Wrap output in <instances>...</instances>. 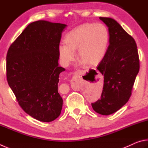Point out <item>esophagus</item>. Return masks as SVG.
I'll list each match as a JSON object with an SVG mask.
<instances>
[{
  "label": "esophagus",
  "mask_w": 148,
  "mask_h": 148,
  "mask_svg": "<svg viewBox=\"0 0 148 148\" xmlns=\"http://www.w3.org/2000/svg\"><path fill=\"white\" fill-rule=\"evenodd\" d=\"M84 71H77L74 73L73 77H72V79L71 80V86L72 89H79L78 86H77V81L79 79V77H81L82 74H83Z\"/></svg>",
  "instance_id": "obj_1"
}]
</instances>
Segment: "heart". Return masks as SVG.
Wrapping results in <instances>:
<instances>
[{
    "label": "heart",
    "instance_id": "obj_1",
    "mask_svg": "<svg viewBox=\"0 0 148 148\" xmlns=\"http://www.w3.org/2000/svg\"><path fill=\"white\" fill-rule=\"evenodd\" d=\"M65 44L59 46V53L62 62L69 64L76 57L82 64L95 66L99 64L106 53L109 42V32L102 23H85L77 27L66 35Z\"/></svg>",
    "mask_w": 148,
    "mask_h": 148
}]
</instances>
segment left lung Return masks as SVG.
Listing matches in <instances>:
<instances>
[{"label": "left lung", "instance_id": "obj_1", "mask_svg": "<svg viewBox=\"0 0 148 148\" xmlns=\"http://www.w3.org/2000/svg\"><path fill=\"white\" fill-rule=\"evenodd\" d=\"M99 19L108 27L109 46L97 70L104 76L101 99L91 104L97 113L108 116L119 110L128 102L140 62L136 42L116 20Z\"/></svg>", "mask_w": 148, "mask_h": 148}]
</instances>
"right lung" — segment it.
Wrapping results in <instances>:
<instances>
[{
    "mask_svg": "<svg viewBox=\"0 0 148 148\" xmlns=\"http://www.w3.org/2000/svg\"><path fill=\"white\" fill-rule=\"evenodd\" d=\"M66 25L40 20L30 23L6 56V77L17 101L30 116L42 122L59 116V46Z\"/></svg>",
    "mask_w": 148,
    "mask_h": 148,
    "instance_id": "right-lung-1",
    "label": "right lung"
}]
</instances>
